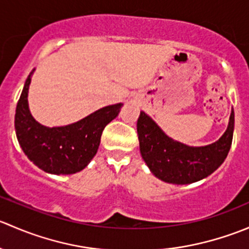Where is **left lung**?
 <instances>
[{"mask_svg": "<svg viewBox=\"0 0 249 249\" xmlns=\"http://www.w3.org/2000/svg\"><path fill=\"white\" fill-rule=\"evenodd\" d=\"M235 114L231 110L227 131L203 147H190L167 136L157 123L140 113L137 135L143 160L153 175L172 184H190L213 173L224 162L232 142Z\"/></svg>", "mask_w": 249, "mask_h": 249, "instance_id": "left-lung-1", "label": "left lung"}]
</instances>
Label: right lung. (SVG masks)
Returning a JSON list of instances; mask_svg holds the SVG:
<instances>
[{
  "instance_id": "obj_1",
  "label": "right lung",
  "mask_w": 249,
  "mask_h": 249,
  "mask_svg": "<svg viewBox=\"0 0 249 249\" xmlns=\"http://www.w3.org/2000/svg\"><path fill=\"white\" fill-rule=\"evenodd\" d=\"M35 70L27 77L16 109L17 139L25 155L44 172L72 175L88 166L99 149L104 129L118 114L123 104L106 106L79 122L65 126L39 124L29 109V87Z\"/></svg>"
}]
</instances>
